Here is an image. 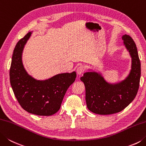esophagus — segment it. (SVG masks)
Instances as JSON below:
<instances>
[{"mask_svg": "<svg viewBox=\"0 0 146 146\" xmlns=\"http://www.w3.org/2000/svg\"><path fill=\"white\" fill-rule=\"evenodd\" d=\"M84 67H82V66H81V65L79 66V67L77 68L76 72L78 75H81V74H82L84 72Z\"/></svg>", "mask_w": 146, "mask_h": 146, "instance_id": "esophagus-1", "label": "esophagus"}]
</instances>
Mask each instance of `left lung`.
Masks as SVG:
<instances>
[{"label": "left lung", "instance_id": "obj_1", "mask_svg": "<svg viewBox=\"0 0 146 146\" xmlns=\"http://www.w3.org/2000/svg\"><path fill=\"white\" fill-rule=\"evenodd\" d=\"M122 39L131 57V69L125 80L116 84L109 83L96 72H86L81 78L86 88L87 107L93 113L107 115L121 111L138 92L141 69L137 46L130 35H123Z\"/></svg>", "mask_w": 146, "mask_h": 146}]
</instances>
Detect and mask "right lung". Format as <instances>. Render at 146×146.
I'll return each instance as SVG.
<instances>
[{
	"label": "right lung",
	"instance_id": "1",
	"mask_svg": "<svg viewBox=\"0 0 146 146\" xmlns=\"http://www.w3.org/2000/svg\"><path fill=\"white\" fill-rule=\"evenodd\" d=\"M31 32L18 41L13 51L9 76L14 94L22 108L37 116H51L60 109L66 92L76 78V72L59 74L44 81L27 73L22 62L24 46Z\"/></svg>",
	"mask_w": 146,
	"mask_h": 146
}]
</instances>
